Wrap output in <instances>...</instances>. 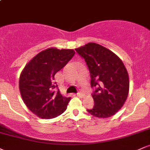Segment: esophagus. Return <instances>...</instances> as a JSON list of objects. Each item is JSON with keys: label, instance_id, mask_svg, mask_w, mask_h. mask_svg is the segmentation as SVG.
<instances>
[{"label": "esophagus", "instance_id": "obj_1", "mask_svg": "<svg viewBox=\"0 0 150 150\" xmlns=\"http://www.w3.org/2000/svg\"><path fill=\"white\" fill-rule=\"evenodd\" d=\"M77 96L79 97H83V94L82 92H77Z\"/></svg>", "mask_w": 150, "mask_h": 150}]
</instances>
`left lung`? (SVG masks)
<instances>
[{
  "label": "left lung",
  "instance_id": "left-lung-1",
  "mask_svg": "<svg viewBox=\"0 0 150 150\" xmlns=\"http://www.w3.org/2000/svg\"><path fill=\"white\" fill-rule=\"evenodd\" d=\"M85 60L91 77L94 106L87 111L98 118H108L120 109L128 95L129 77L124 64L104 46L89 43L75 49Z\"/></svg>",
  "mask_w": 150,
  "mask_h": 150
}]
</instances>
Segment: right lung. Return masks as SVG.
<instances>
[{
  "mask_svg": "<svg viewBox=\"0 0 150 150\" xmlns=\"http://www.w3.org/2000/svg\"><path fill=\"white\" fill-rule=\"evenodd\" d=\"M75 53L73 49L49 48L34 56L22 70L19 81L22 98L39 118H56L66 110L70 97L62 96L54 76Z\"/></svg>",
  "mask_w": 150,
  "mask_h": 150,
  "instance_id": "add662e5",
  "label": "right lung"
}]
</instances>
